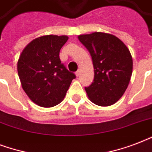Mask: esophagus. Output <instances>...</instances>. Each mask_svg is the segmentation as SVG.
Here are the masks:
<instances>
[{
  "instance_id": "obj_1",
  "label": "esophagus",
  "mask_w": 152,
  "mask_h": 152,
  "mask_svg": "<svg viewBox=\"0 0 152 152\" xmlns=\"http://www.w3.org/2000/svg\"><path fill=\"white\" fill-rule=\"evenodd\" d=\"M80 70L79 69L78 71H77V72H76V76H80Z\"/></svg>"
}]
</instances>
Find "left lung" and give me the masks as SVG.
Segmentation results:
<instances>
[{
    "label": "left lung",
    "mask_w": 152,
    "mask_h": 152,
    "mask_svg": "<svg viewBox=\"0 0 152 152\" xmlns=\"http://www.w3.org/2000/svg\"><path fill=\"white\" fill-rule=\"evenodd\" d=\"M92 58L94 80L85 91L98 106H109L120 99L128 88L132 72L129 50L113 34L94 32L78 36Z\"/></svg>",
    "instance_id": "left-lung-1"
}]
</instances>
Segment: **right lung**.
Instances as JSON below:
<instances>
[{"mask_svg":"<svg viewBox=\"0 0 152 152\" xmlns=\"http://www.w3.org/2000/svg\"><path fill=\"white\" fill-rule=\"evenodd\" d=\"M68 39L66 35L39 37L27 44L20 55L17 71L21 85L38 106H57L76 78L60 60V50Z\"/></svg>","mask_w":152,"mask_h":152,"instance_id":"right-lung-1","label":"right lung"}]
</instances>
